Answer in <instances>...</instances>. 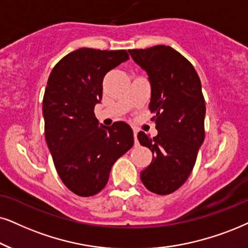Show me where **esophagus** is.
<instances>
[{
	"mask_svg": "<svg viewBox=\"0 0 248 248\" xmlns=\"http://www.w3.org/2000/svg\"><path fill=\"white\" fill-rule=\"evenodd\" d=\"M134 140H135V143H139V140H137V130L134 129Z\"/></svg>",
	"mask_w": 248,
	"mask_h": 248,
	"instance_id": "obj_1",
	"label": "esophagus"
}]
</instances>
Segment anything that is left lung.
I'll use <instances>...</instances> for the list:
<instances>
[{
	"label": "left lung",
	"mask_w": 248,
	"mask_h": 248,
	"mask_svg": "<svg viewBox=\"0 0 248 248\" xmlns=\"http://www.w3.org/2000/svg\"><path fill=\"white\" fill-rule=\"evenodd\" d=\"M128 51L149 77V108L158 130L153 139L144 131L137 135L153 155L151 164L140 171V180L151 192L169 194L187 180L205 139L202 82L192 64L171 46Z\"/></svg>",
	"instance_id": "obj_1"
}]
</instances>
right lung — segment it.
<instances>
[{
	"mask_svg": "<svg viewBox=\"0 0 248 248\" xmlns=\"http://www.w3.org/2000/svg\"><path fill=\"white\" fill-rule=\"evenodd\" d=\"M128 59L126 50L80 48L49 75L42 105L46 140L59 177L78 196L104 189L112 166L134 145L129 124L99 126L93 113L105 74Z\"/></svg>",
	"mask_w": 248,
	"mask_h": 248,
	"instance_id": "obj_1",
	"label": "right lung"
}]
</instances>
